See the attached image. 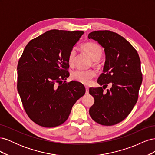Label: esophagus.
<instances>
[{
    "label": "esophagus",
    "mask_w": 155,
    "mask_h": 155,
    "mask_svg": "<svg viewBox=\"0 0 155 155\" xmlns=\"http://www.w3.org/2000/svg\"><path fill=\"white\" fill-rule=\"evenodd\" d=\"M85 89H86V93L88 94V86H85Z\"/></svg>",
    "instance_id": "obj_1"
}]
</instances>
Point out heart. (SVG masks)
Masks as SVG:
<instances>
[{"label":"heart","mask_w":155,"mask_h":155,"mask_svg":"<svg viewBox=\"0 0 155 155\" xmlns=\"http://www.w3.org/2000/svg\"><path fill=\"white\" fill-rule=\"evenodd\" d=\"M83 49L86 53L90 56V58L94 61H97L102 55V50L99 45L93 43H87L82 46ZM76 49L73 48L70 50L68 61L70 65L74 64L76 61ZM96 76V72L93 70H82L77 69L74 70L71 74V78L74 81H78L83 84H88L91 79Z\"/></svg>","instance_id":"heart-1"}]
</instances>
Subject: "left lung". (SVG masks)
I'll return each mask as SVG.
<instances>
[{"label":"left lung","instance_id":"8db88e82","mask_svg":"<svg viewBox=\"0 0 155 155\" xmlns=\"http://www.w3.org/2000/svg\"><path fill=\"white\" fill-rule=\"evenodd\" d=\"M88 39L96 41L105 54L103 72L97 83L103 87L90 88L94 104L89 114L96 122L113 125L123 121L137 104L142 82L141 62L137 51L124 37L109 30L92 31ZM110 84L107 92L103 88Z\"/></svg>","mask_w":155,"mask_h":155}]
</instances>
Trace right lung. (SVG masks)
Here are the masks:
<instances>
[{"label": "right lung", "mask_w": 155, "mask_h": 155, "mask_svg": "<svg viewBox=\"0 0 155 155\" xmlns=\"http://www.w3.org/2000/svg\"><path fill=\"white\" fill-rule=\"evenodd\" d=\"M83 33L49 30L31 40L23 51L17 65V91L26 114L37 125H61L85 94L82 83L65 81L69 53Z\"/></svg>", "instance_id": "obj_1"}]
</instances>
